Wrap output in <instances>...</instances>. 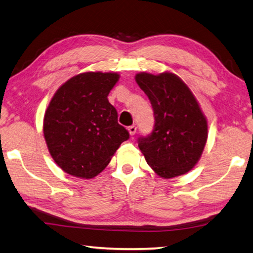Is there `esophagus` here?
I'll return each instance as SVG.
<instances>
[{
	"mask_svg": "<svg viewBox=\"0 0 253 253\" xmlns=\"http://www.w3.org/2000/svg\"><path fill=\"white\" fill-rule=\"evenodd\" d=\"M127 130H129L130 135H134L135 132H136V126H130L129 127H127Z\"/></svg>",
	"mask_w": 253,
	"mask_h": 253,
	"instance_id": "esophagus-1",
	"label": "esophagus"
}]
</instances>
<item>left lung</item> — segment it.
I'll return each instance as SVG.
<instances>
[{"label": "left lung", "mask_w": 253, "mask_h": 253, "mask_svg": "<svg viewBox=\"0 0 253 253\" xmlns=\"http://www.w3.org/2000/svg\"><path fill=\"white\" fill-rule=\"evenodd\" d=\"M139 84L151 102L153 131L138 145L148 165L162 178L187 173L200 159L208 138V123L193 93L173 73H139Z\"/></svg>", "instance_id": "8db88e82"}]
</instances>
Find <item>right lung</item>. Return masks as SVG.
I'll return each mask as SVG.
<instances>
[{
    "label": "right lung",
    "instance_id": "obj_1",
    "mask_svg": "<svg viewBox=\"0 0 253 253\" xmlns=\"http://www.w3.org/2000/svg\"><path fill=\"white\" fill-rule=\"evenodd\" d=\"M119 78L118 73H81L53 95L44 115V138L53 160L66 173L94 178L130 138L108 100Z\"/></svg>",
    "mask_w": 253,
    "mask_h": 253
}]
</instances>
